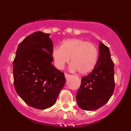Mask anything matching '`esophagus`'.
<instances>
[{
  "label": "esophagus",
  "mask_w": 131,
  "mask_h": 131,
  "mask_svg": "<svg viewBox=\"0 0 131 131\" xmlns=\"http://www.w3.org/2000/svg\"><path fill=\"white\" fill-rule=\"evenodd\" d=\"M64 76H65L66 79H68V78H69L70 77V75L67 74V73H65V74H64Z\"/></svg>",
  "instance_id": "obj_1"
}]
</instances>
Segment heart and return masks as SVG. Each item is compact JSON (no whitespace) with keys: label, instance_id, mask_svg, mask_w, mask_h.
I'll return each instance as SVG.
<instances>
[{"label":"heart","instance_id":"obj_1","mask_svg":"<svg viewBox=\"0 0 131 131\" xmlns=\"http://www.w3.org/2000/svg\"><path fill=\"white\" fill-rule=\"evenodd\" d=\"M55 67L62 70L70 60V69L81 74L90 73L97 63L98 50L94 43L81 39L64 40L61 46H55L52 51Z\"/></svg>","mask_w":131,"mask_h":131}]
</instances>
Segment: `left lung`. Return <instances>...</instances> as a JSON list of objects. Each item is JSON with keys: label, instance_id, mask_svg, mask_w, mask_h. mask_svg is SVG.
Segmentation results:
<instances>
[{"label": "left lung", "instance_id": "8db88e82", "mask_svg": "<svg viewBox=\"0 0 131 131\" xmlns=\"http://www.w3.org/2000/svg\"><path fill=\"white\" fill-rule=\"evenodd\" d=\"M99 56L94 70L81 79L76 94L78 106L84 110H95L111 98L115 90L114 63L107 46L99 43Z\"/></svg>", "mask_w": 131, "mask_h": 131}]
</instances>
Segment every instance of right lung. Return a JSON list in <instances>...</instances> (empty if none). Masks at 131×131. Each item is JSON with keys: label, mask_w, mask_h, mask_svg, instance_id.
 <instances>
[{"label": "right lung", "mask_w": 131, "mask_h": 131, "mask_svg": "<svg viewBox=\"0 0 131 131\" xmlns=\"http://www.w3.org/2000/svg\"><path fill=\"white\" fill-rule=\"evenodd\" d=\"M37 31L19 44L13 62V83L25 103L37 109L55 104L66 79L52 64L53 43L49 36Z\"/></svg>", "instance_id": "right-lung-1"}]
</instances>
